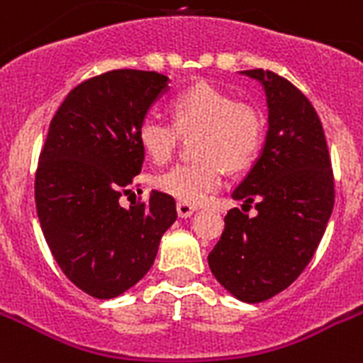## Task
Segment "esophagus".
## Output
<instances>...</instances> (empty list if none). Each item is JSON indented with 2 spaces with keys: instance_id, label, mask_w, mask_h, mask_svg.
Here are the masks:
<instances>
[{
  "instance_id": "obj_1",
  "label": "esophagus",
  "mask_w": 363,
  "mask_h": 363,
  "mask_svg": "<svg viewBox=\"0 0 363 363\" xmlns=\"http://www.w3.org/2000/svg\"><path fill=\"white\" fill-rule=\"evenodd\" d=\"M177 212H179V216L181 218H190L194 212H196V207L190 205V203H182L179 201L177 203Z\"/></svg>"
}]
</instances>
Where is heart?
<instances>
[{
    "label": "heart",
    "instance_id": "heart-1",
    "mask_svg": "<svg viewBox=\"0 0 363 363\" xmlns=\"http://www.w3.org/2000/svg\"><path fill=\"white\" fill-rule=\"evenodd\" d=\"M172 121L149 113L138 126V140L158 164L173 156L182 135L194 138L190 164H177L155 177L156 190L177 201L199 205L223 184V166L242 172L257 158L264 135V119L253 104L233 100L211 84H194L172 100Z\"/></svg>",
    "mask_w": 363,
    "mask_h": 363
}]
</instances>
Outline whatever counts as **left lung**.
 Wrapping results in <instances>:
<instances>
[{
    "mask_svg": "<svg viewBox=\"0 0 363 363\" xmlns=\"http://www.w3.org/2000/svg\"><path fill=\"white\" fill-rule=\"evenodd\" d=\"M267 93L268 134L252 172L233 191L231 208L208 253L214 278L242 302L257 304L298 278L313 257L334 208V172L313 104L289 79L244 70ZM252 204L258 214H245Z\"/></svg>",
    "mask_w": 363,
    "mask_h": 363,
    "instance_id": "left-lung-1",
    "label": "left lung"
}]
</instances>
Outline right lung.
Wrapping results in <instances>:
<instances>
[{
	"label": "right lung",
	"mask_w": 363,
	"mask_h": 363,
	"mask_svg": "<svg viewBox=\"0 0 363 363\" xmlns=\"http://www.w3.org/2000/svg\"><path fill=\"white\" fill-rule=\"evenodd\" d=\"M167 76L119 69L76 85L55 111L38 156L35 203L44 238L65 276L95 298H115L152 267L175 199L121 207L141 173L138 126Z\"/></svg>",
	"instance_id": "right-lung-1"
}]
</instances>
